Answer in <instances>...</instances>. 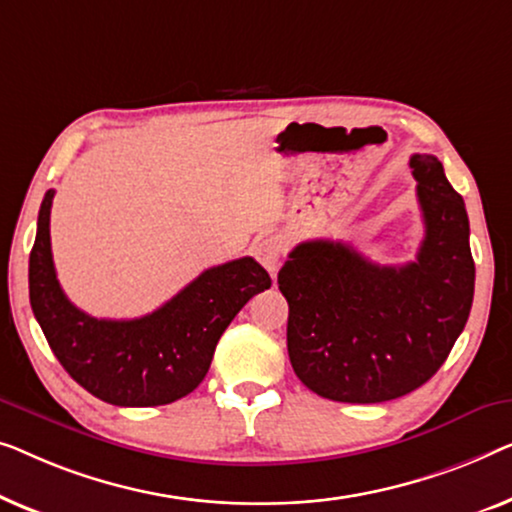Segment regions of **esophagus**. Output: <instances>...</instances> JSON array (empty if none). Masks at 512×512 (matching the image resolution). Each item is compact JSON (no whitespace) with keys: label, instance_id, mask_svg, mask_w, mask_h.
Returning <instances> with one entry per match:
<instances>
[{"label":"esophagus","instance_id":"34e87169","mask_svg":"<svg viewBox=\"0 0 512 512\" xmlns=\"http://www.w3.org/2000/svg\"><path fill=\"white\" fill-rule=\"evenodd\" d=\"M285 253V241L276 234L269 236H259V239L253 243V255L259 264L264 266L271 276H276L278 266H280V257Z\"/></svg>","mask_w":512,"mask_h":512}]
</instances>
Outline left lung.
<instances>
[{
	"label": "left lung",
	"instance_id": "8db88e82",
	"mask_svg": "<svg viewBox=\"0 0 512 512\" xmlns=\"http://www.w3.org/2000/svg\"><path fill=\"white\" fill-rule=\"evenodd\" d=\"M424 241L415 262L380 266L341 241H304L278 273L287 352L308 390L343 403L399 399L448 359L473 304L462 194L434 155H413Z\"/></svg>",
	"mask_w": 512,
	"mask_h": 512
}]
</instances>
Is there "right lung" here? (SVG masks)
Wrapping results in <instances>:
<instances>
[{"instance_id": "right-lung-1", "label": "right lung", "mask_w": 512, "mask_h": 512, "mask_svg": "<svg viewBox=\"0 0 512 512\" xmlns=\"http://www.w3.org/2000/svg\"><path fill=\"white\" fill-rule=\"evenodd\" d=\"M48 190L30 253V304L64 371L92 397L146 408L183 399L211 366L215 345L236 313L271 287L253 257L206 269L157 311L134 320H99L67 299L50 253Z\"/></svg>"}]
</instances>
